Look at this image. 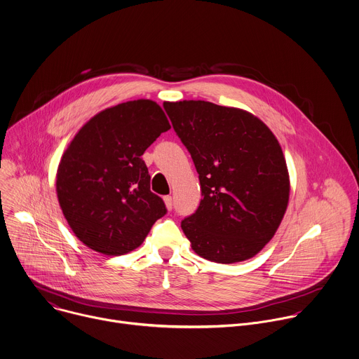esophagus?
Returning <instances> with one entry per match:
<instances>
[{"instance_id": "34e87169", "label": "esophagus", "mask_w": 359, "mask_h": 359, "mask_svg": "<svg viewBox=\"0 0 359 359\" xmlns=\"http://www.w3.org/2000/svg\"><path fill=\"white\" fill-rule=\"evenodd\" d=\"M163 200H165L166 208L170 211V210L173 208V198H172V196H165V197H163Z\"/></svg>"}]
</instances>
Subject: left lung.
Returning a JSON list of instances; mask_svg holds the SVG:
<instances>
[{"label":"left lung","mask_w":359,"mask_h":359,"mask_svg":"<svg viewBox=\"0 0 359 359\" xmlns=\"http://www.w3.org/2000/svg\"><path fill=\"white\" fill-rule=\"evenodd\" d=\"M191 155L201 186L194 214L182 221L191 250L217 264L255 257L275 235L289 203L282 148L255 115L208 101L163 102Z\"/></svg>","instance_id":"1"}]
</instances>
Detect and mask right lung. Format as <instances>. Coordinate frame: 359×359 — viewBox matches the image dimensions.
<instances>
[{
    "instance_id": "1",
    "label": "right lung",
    "mask_w": 359,
    "mask_h": 359,
    "mask_svg": "<svg viewBox=\"0 0 359 359\" xmlns=\"http://www.w3.org/2000/svg\"><path fill=\"white\" fill-rule=\"evenodd\" d=\"M169 128L155 101L134 100L98 112L76 134L59 163L56 191L84 245L104 255L128 254L166 214L142 155Z\"/></svg>"
}]
</instances>
